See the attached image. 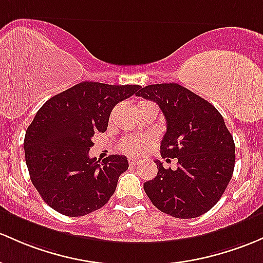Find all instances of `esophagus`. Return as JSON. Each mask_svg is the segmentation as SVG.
I'll list each match as a JSON object with an SVG mask.
<instances>
[{
    "label": "esophagus",
    "instance_id": "34e87169",
    "mask_svg": "<svg viewBox=\"0 0 263 263\" xmlns=\"http://www.w3.org/2000/svg\"><path fill=\"white\" fill-rule=\"evenodd\" d=\"M138 162H140V160H138V158H136V157H129L128 158V163L129 164H137Z\"/></svg>",
    "mask_w": 263,
    "mask_h": 263
}]
</instances>
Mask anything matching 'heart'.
<instances>
[{"instance_id":"1","label":"heart","mask_w":263,"mask_h":263,"mask_svg":"<svg viewBox=\"0 0 263 263\" xmlns=\"http://www.w3.org/2000/svg\"><path fill=\"white\" fill-rule=\"evenodd\" d=\"M151 146V138L145 136H131L121 142V149L127 155H143Z\"/></svg>"}]
</instances>
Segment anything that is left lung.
<instances>
[{"instance_id":"obj_1","label":"left lung","mask_w":263,"mask_h":263,"mask_svg":"<svg viewBox=\"0 0 263 263\" xmlns=\"http://www.w3.org/2000/svg\"><path fill=\"white\" fill-rule=\"evenodd\" d=\"M136 96L154 101L166 118L161 156L177 158V168H164L143 183L161 212L195 218L212 209L223 195L235 168V142L220 112L178 83L141 87Z\"/></svg>"}]
</instances>
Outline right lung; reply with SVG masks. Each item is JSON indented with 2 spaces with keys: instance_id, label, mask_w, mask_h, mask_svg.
<instances>
[{
  "instance_id": "1",
  "label": "right lung",
  "mask_w": 263,
  "mask_h": 263,
  "mask_svg": "<svg viewBox=\"0 0 263 263\" xmlns=\"http://www.w3.org/2000/svg\"><path fill=\"white\" fill-rule=\"evenodd\" d=\"M140 88L85 81L37 111L26 131V164L33 186L54 211L80 217L105 206L114 195L118 177L128 168L126 156L100 162L88 151L95 132L107 129L112 108Z\"/></svg>"
}]
</instances>
